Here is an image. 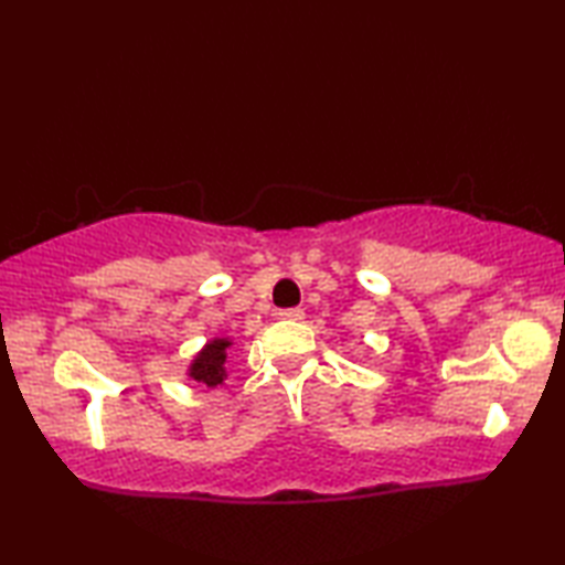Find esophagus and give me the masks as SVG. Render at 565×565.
Segmentation results:
<instances>
[{
  "label": "esophagus",
  "instance_id": "1",
  "mask_svg": "<svg viewBox=\"0 0 565 565\" xmlns=\"http://www.w3.org/2000/svg\"><path fill=\"white\" fill-rule=\"evenodd\" d=\"M279 319L284 321H301L303 319V309H281Z\"/></svg>",
  "mask_w": 565,
  "mask_h": 565
}]
</instances>
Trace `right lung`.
Masks as SVG:
<instances>
[{"label": "right lung", "instance_id": "right-lung-1", "mask_svg": "<svg viewBox=\"0 0 565 565\" xmlns=\"http://www.w3.org/2000/svg\"><path fill=\"white\" fill-rule=\"evenodd\" d=\"M232 347L228 339H212L206 347L196 353L194 361L189 366V379L199 381L209 388H214L218 384H224L226 379V349Z\"/></svg>", "mask_w": 565, "mask_h": 565}]
</instances>
